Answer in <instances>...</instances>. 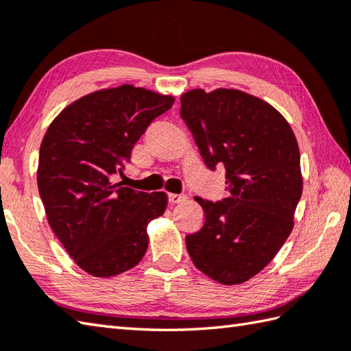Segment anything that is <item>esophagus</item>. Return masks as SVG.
Instances as JSON below:
<instances>
[{
  "label": "esophagus",
  "mask_w": 351,
  "mask_h": 351,
  "mask_svg": "<svg viewBox=\"0 0 351 351\" xmlns=\"http://www.w3.org/2000/svg\"><path fill=\"white\" fill-rule=\"evenodd\" d=\"M185 200H187V195H175V193H169V202L171 205L185 202Z\"/></svg>",
  "instance_id": "1"
}]
</instances>
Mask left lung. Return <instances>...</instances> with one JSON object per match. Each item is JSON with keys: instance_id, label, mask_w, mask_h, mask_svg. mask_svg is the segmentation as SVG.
Listing matches in <instances>:
<instances>
[{"instance_id": "obj_1", "label": "left lung", "mask_w": 351, "mask_h": 351, "mask_svg": "<svg viewBox=\"0 0 351 351\" xmlns=\"http://www.w3.org/2000/svg\"><path fill=\"white\" fill-rule=\"evenodd\" d=\"M187 123L210 170H226L229 196H196L205 223L185 237L200 271L223 285L258 274L276 256L294 226L302 197L299 145L289 123L270 104L232 88L181 96Z\"/></svg>"}]
</instances>
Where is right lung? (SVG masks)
I'll use <instances>...</instances> for the list:
<instances>
[{"label": "right lung", "mask_w": 351, "mask_h": 351, "mask_svg": "<svg viewBox=\"0 0 351 351\" xmlns=\"http://www.w3.org/2000/svg\"><path fill=\"white\" fill-rule=\"evenodd\" d=\"M171 96L123 84L83 96L58 114L39 152L37 187L51 229L88 274L110 278L136 267L149 221L166 211L162 191H136L111 178Z\"/></svg>", "instance_id": "add662e5"}]
</instances>
